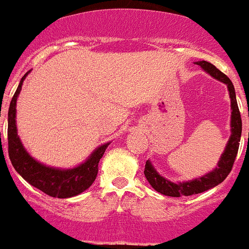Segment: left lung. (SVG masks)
I'll list each match as a JSON object with an SVG mask.
<instances>
[{"instance_id": "obj_1", "label": "left lung", "mask_w": 249, "mask_h": 249, "mask_svg": "<svg viewBox=\"0 0 249 249\" xmlns=\"http://www.w3.org/2000/svg\"><path fill=\"white\" fill-rule=\"evenodd\" d=\"M197 66L201 67L204 71L211 74L214 79L221 81L228 86L229 95L231 98V136L229 139L228 144L225 147V151L221 154L220 159L218 161V166L211 171V173L206 174V175L201 176L198 178L190 181H183V182H173V181L166 180L161 175H159L158 171L154 169L152 163L149 160L146 161L144 165V176L148 180L149 185L156 190L157 192H160L161 195L170 197H181V196H192V195L202 194L204 191L213 189L216 185L223 182L226 178V176L230 174L231 169H232L233 161H235L236 156L238 152V146H240L241 140V132H242V120H241L240 109H238L237 101H236V93L235 88H233L232 83L230 79L221 73L215 66H213L209 62L206 60H201V62H196Z\"/></svg>"}]
</instances>
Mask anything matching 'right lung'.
<instances>
[{
  "instance_id": "add662e5",
  "label": "right lung",
  "mask_w": 249,
  "mask_h": 249,
  "mask_svg": "<svg viewBox=\"0 0 249 249\" xmlns=\"http://www.w3.org/2000/svg\"><path fill=\"white\" fill-rule=\"evenodd\" d=\"M25 74L19 83L18 89L11 101L8 110V156L19 175L31 186L57 198H69L88 190L98 173V163L109 143L97 147L91 156L80 165L73 169H58L45 165L28 153L21 143L17 131V100L20 93Z\"/></svg>"
}]
</instances>
